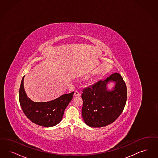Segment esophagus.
Masks as SVG:
<instances>
[{"label":"esophagus","mask_w":158,"mask_h":158,"mask_svg":"<svg viewBox=\"0 0 158 158\" xmlns=\"http://www.w3.org/2000/svg\"><path fill=\"white\" fill-rule=\"evenodd\" d=\"M80 96H81V94H80V93L78 91H75V92H74V96L80 97Z\"/></svg>","instance_id":"1"}]
</instances>
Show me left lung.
I'll return each mask as SVG.
<instances>
[{
	"instance_id": "left-lung-1",
	"label": "left lung",
	"mask_w": 158,
	"mask_h": 158,
	"mask_svg": "<svg viewBox=\"0 0 158 158\" xmlns=\"http://www.w3.org/2000/svg\"><path fill=\"white\" fill-rule=\"evenodd\" d=\"M110 81L116 85L109 92L106 85ZM127 94L125 82L118 73L82 89V116L85 123L93 127H101L114 122L123 111Z\"/></svg>"
}]
</instances>
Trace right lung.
Wrapping results in <instances>:
<instances>
[{"mask_svg": "<svg viewBox=\"0 0 158 158\" xmlns=\"http://www.w3.org/2000/svg\"><path fill=\"white\" fill-rule=\"evenodd\" d=\"M23 77L19 89V103L25 116L33 123L44 127L54 126L61 121L65 108L74 92L62 95L54 100L36 103L27 97L23 87Z\"/></svg>", "mask_w": 158, "mask_h": 158, "instance_id": "1", "label": "right lung"}]
</instances>
